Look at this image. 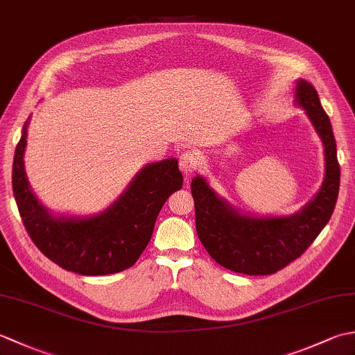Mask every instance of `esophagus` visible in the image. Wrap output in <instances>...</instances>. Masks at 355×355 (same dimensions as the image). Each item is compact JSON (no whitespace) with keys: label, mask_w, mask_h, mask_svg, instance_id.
Masks as SVG:
<instances>
[{"label":"esophagus","mask_w":355,"mask_h":355,"mask_svg":"<svg viewBox=\"0 0 355 355\" xmlns=\"http://www.w3.org/2000/svg\"><path fill=\"white\" fill-rule=\"evenodd\" d=\"M198 168V157L197 154L191 153V150H186V153L182 154L180 157V169L184 173L186 177L192 175V173L197 171Z\"/></svg>","instance_id":"1"}]
</instances>
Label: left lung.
Instances as JSON below:
<instances>
[{
    "label": "left lung",
    "instance_id": "left-lung-1",
    "mask_svg": "<svg viewBox=\"0 0 355 355\" xmlns=\"http://www.w3.org/2000/svg\"><path fill=\"white\" fill-rule=\"evenodd\" d=\"M294 96L320 135L327 162L319 193L300 212L291 216H245L218 197L202 177H195L191 183L201 244L220 266L235 273L258 276L282 270L313 244L334 212L340 164L329 117L315 88L306 80L297 82Z\"/></svg>",
    "mask_w": 355,
    "mask_h": 355
}]
</instances>
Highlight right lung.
I'll return each mask as SVG.
<instances>
[{
	"mask_svg": "<svg viewBox=\"0 0 355 355\" xmlns=\"http://www.w3.org/2000/svg\"><path fill=\"white\" fill-rule=\"evenodd\" d=\"M27 123L15 149L12 187L33 244L59 267L84 276L112 275L132 267L153 236L166 200L182 189L178 162L168 158L145 166L122 197L101 215L56 218L30 191L24 171Z\"/></svg>",
	"mask_w": 355,
	"mask_h": 355,
	"instance_id": "1",
	"label": "right lung"
}]
</instances>
